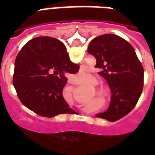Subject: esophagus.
Instances as JSON below:
<instances>
[{"mask_svg":"<svg viewBox=\"0 0 155 155\" xmlns=\"http://www.w3.org/2000/svg\"><path fill=\"white\" fill-rule=\"evenodd\" d=\"M69 83L71 84H75V81L74 80H69Z\"/></svg>","mask_w":155,"mask_h":155,"instance_id":"1","label":"esophagus"}]
</instances>
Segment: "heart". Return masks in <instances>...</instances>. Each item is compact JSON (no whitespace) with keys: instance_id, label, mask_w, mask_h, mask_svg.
<instances>
[{"instance_id":"obj_1","label":"heart","mask_w":155,"mask_h":155,"mask_svg":"<svg viewBox=\"0 0 155 155\" xmlns=\"http://www.w3.org/2000/svg\"><path fill=\"white\" fill-rule=\"evenodd\" d=\"M80 75H81V76H82V77H84V78L85 76H86V75H87V74H86V73H85V71L84 70H81L80 71ZM97 79H96V78L95 77H93V76H91V77H90V79H89V84H96V83H97Z\"/></svg>"}]
</instances>
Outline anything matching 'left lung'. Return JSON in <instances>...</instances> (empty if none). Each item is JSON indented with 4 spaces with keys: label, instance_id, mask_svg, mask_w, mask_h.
Wrapping results in <instances>:
<instances>
[{
    "label": "left lung",
    "instance_id": "8db88e82",
    "mask_svg": "<svg viewBox=\"0 0 155 155\" xmlns=\"http://www.w3.org/2000/svg\"><path fill=\"white\" fill-rule=\"evenodd\" d=\"M87 53L97 59L95 68L107 81L112 92L109 107L97 117L117 120L137 104L143 88L144 70L134 47L122 38L106 34L90 42Z\"/></svg>",
    "mask_w": 155,
    "mask_h": 155
}]
</instances>
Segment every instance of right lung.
Wrapping results in <instances>:
<instances>
[{
    "instance_id": "right-lung-1",
    "label": "right lung",
    "mask_w": 155,
    "mask_h": 155,
    "mask_svg": "<svg viewBox=\"0 0 155 155\" xmlns=\"http://www.w3.org/2000/svg\"><path fill=\"white\" fill-rule=\"evenodd\" d=\"M79 68L59 40L35 38L17 55L13 83L21 102L38 115L51 118L73 114L76 112L63 98V89L68 80L66 75L77 72Z\"/></svg>"
}]
</instances>
